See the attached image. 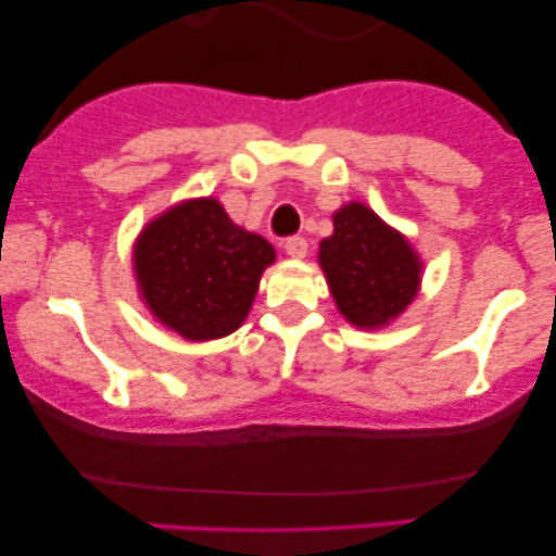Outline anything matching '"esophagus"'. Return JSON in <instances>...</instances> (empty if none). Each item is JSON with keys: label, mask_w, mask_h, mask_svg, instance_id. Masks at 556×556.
<instances>
[{"label": "esophagus", "mask_w": 556, "mask_h": 556, "mask_svg": "<svg viewBox=\"0 0 556 556\" xmlns=\"http://www.w3.org/2000/svg\"><path fill=\"white\" fill-rule=\"evenodd\" d=\"M285 253L290 258H305V253H308V242H305V238H290L285 240Z\"/></svg>", "instance_id": "esophagus-1"}]
</instances>
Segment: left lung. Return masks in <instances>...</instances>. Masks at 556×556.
Wrapping results in <instances>:
<instances>
[{"instance_id":"1","label":"left lung","mask_w":556,"mask_h":556,"mask_svg":"<svg viewBox=\"0 0 556 556\" xmlns=\"http://www.w3.org/2000/svg\"><path fill=\"white\" fill-rule=\"evenodd\" d=\"M334 232L318 242V266L344 321L384 329L418 298L424 261L413 242L374 208L348 201L331 214Z\"/></svg>"}]
</instances>
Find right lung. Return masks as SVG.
I'll use <instances>...</instances> for the list:
<instances>
[{
	"label": "right lung",
	"instance_id": "1",
	"mask_svg": "<svg viewBox=\"0 0 556 556\" xmlns=\"http://www.w3.org/2000/svg\"><path fill=\"white\" fill-rule=\"evenodd\" d=\"M274 258L271 242L235 225L214 195L185 198L140 229L132 277L164 329L208 342L242 327Z\"/></svg>",
	"mask_w": 556,
	"mask_h": 556
}]
</instances>
